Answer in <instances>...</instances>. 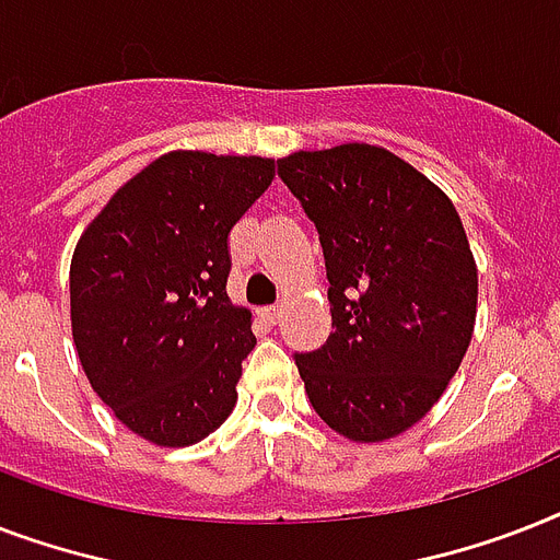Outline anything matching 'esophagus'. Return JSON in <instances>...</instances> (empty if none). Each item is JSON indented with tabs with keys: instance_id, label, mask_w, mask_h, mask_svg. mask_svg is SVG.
<instances>
[{
	"instance_id": "esophagus-1",
	"label": "esophagus",
	"mask_w": 560,
	"mask_h": 560,
	"mask_svg": "<svg viewBox=\"0 0 560 560\" xmlns=\"http://www.w3.org/2000/svg\"><path fill=\"white\" fill-rule=\"evenodd\" d=\"M261 316H264V319H267V323H279L281 307H279V305H267V307H261Z\"/></svg>"
}]
</instances>
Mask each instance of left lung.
I'll return each mask as SVG.
<instances>
[{"label": "left lung", "mask_w": 560, "mask_h": 560, "mask_svg": "<svg viewBox=\"0 0 560 560\" xmlns=\"http://www.w3.org/2000/svg\"><path fill=\"white\" fill-rule=\"evenodd\" d=\"M279 177L314 220L334 334L293 354L311 407L354 442L430 412L468 351L477 264L442 188L374 144L299 151Z\"/></svg>", "instance_id": "left-lung-1"}]
</instances>
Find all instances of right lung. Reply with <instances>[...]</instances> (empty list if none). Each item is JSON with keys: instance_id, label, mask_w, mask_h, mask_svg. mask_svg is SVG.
<instances>
[{"instance_id": "obj_1", "label": "right lung", "mask_w": 560, "mask_h": 560, "mask_svg": "<svg viewBox=\"0 0 560 560\" xmlns=\"http://www.w3.org/2000/svg\"><path fill=\"white\" fill-rule=\"evenodd\" d=\"M272 174L261 156L165 153L74 246V349L98 398L148 442H200L235 407L255 334L226 296L229 232Z\"/></svg>"}]
</instances>
